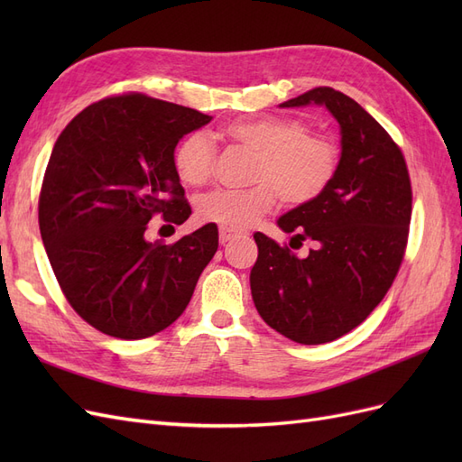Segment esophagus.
<instances>
[{
	"label": "esophagus",
	"mask_w": 462,
	"mask_h": 462,
	"mask_svg": "<svg viewBox=\"0 0 462 462\" xmlns=\"http://www.w3.org/2000/svg\"><path fill=\"white\" fill-rule=\"evenodd\" d=\"M239 235L236 231H231V229H219V243L221 245H226V243H229L231 239H235V236Z\"/></svg>",
	"instance_id": "34e87169"
}]
</instances>
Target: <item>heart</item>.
<instances>
[{
    "instance_id": "1",
    "label": "heart",
    "mask_w": 462,
    "mask_h": 462,
    "mask_svg": "<svg viewBox=\"0 0 462 462\" xmlns=\"http://www.w3.org/2000/svg\"><path fill=\"white\" fill-rule=\"evenodd\" d=\"M221 134L250 153L248 180L243 190H212L197 202V216L221 229L241 231L273 208L277 197L287 206L316 200L339 167V150L326 136L309 134L306 125L285 117H254L231 121ZM216 152L208 136L190 133L173 153L180 183L202 187L214 173Z\"/></svg>"
}]
</instances>
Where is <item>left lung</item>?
Wrapping results in <instances>:
<instances>
[{
  "instance_id": "obj_1",
  "label": "left lung",
  "mask_w": 462,
  "mask_h": 462,
  "mask_svg": "<svg viewBox=\"0 0 462 462\" xmlns=\"http://www.w3.org/2000/svg\"><path fill=\"white\" fill-rule=\"evenodd\" d=\"M324 106L339 123L341 156L329 187L277 219L306 258L254 233L250 291L262 319L291 341L321 345L355 329L382 302L407 246L412 190L399 146L353 97L329 87L279 107ZM291 239V246H292Z\"/></svg>"
}]
</instances>
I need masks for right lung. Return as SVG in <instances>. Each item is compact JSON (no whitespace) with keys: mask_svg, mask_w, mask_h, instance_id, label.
I'll return each instance as SVG.
<instances>
[{"mask_svg":"<svg viewBox=\"0 0 462 462\" xmlns=\"http://www.w3.org/2000/svg\"><path fill=\"white\" fill-rule=\"evenodd\" d=\"M212 121L143 94L82 109L55 143L38 202L42 243L63 295L92 328L144 339L185 312L217 250L214 223L173 245L146 241V223L190 216L175 146Z\"/></svg>","mask_w":462,"mask_h":462,"instance_id":"add662e5","label":"right lung"}]
</instances>
